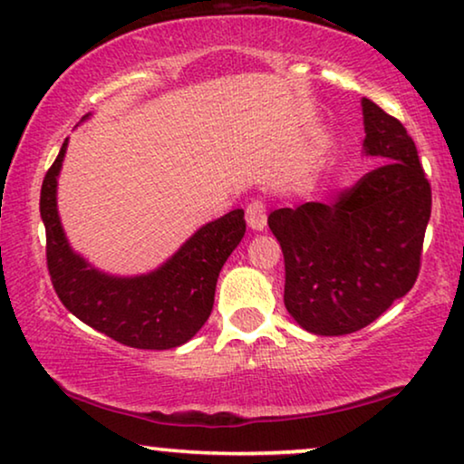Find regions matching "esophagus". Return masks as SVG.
I'll return each instance as SVG.
<instances>
[{
    "label": "esophagus",
    "instance_id": "1",
    "mask_svg": "<svg viewBox=\"0 0 464 464\" xmlns=\"http://www.w3.org/2000/svg\"><path fill=\"white\" fill-rule=\"evenodd\" d=\"M245 219L251 230H264L266 227V202L251 200L245 208Z\"/></svg>",
    "mask_w": 464,
    "mask_h": 464
}]
</instances>
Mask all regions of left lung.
<instances>
[{"label": "left lung", "mask_w": 464, "mask_h": 464, "mask_svg": "<svg viewBox=\"0 0 464 464\" xmlns=\"http://www.w3.org/2000/svg\"><path fill=\"white\" fill-rule=\"evenodd\" d=\"M362 114L364 151L383 164L334 200L268 215L284 251L285 309L313 334L369 326L420 273L432 196L416 142L375 102L364 98Z\"/></svg>", "instance_id": "left-lung-1"}]
</instances>
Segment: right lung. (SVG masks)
<instances>
[{
	"label": "right lung",
	"mask_w": 464,
	"mask_h": 464,
	"mask_svg": "<svg viewBox=\"0 0 464 464\" xmlns=\"http://www.w3.org/2000/svg\"><path fill=\"white\" fill-rule=\"evenodd\" d=\"M62 144L40 191L46 266L59 300L87 326L136 350H172L208 320L219 270L245 237L243 208L202 226L164 266L140 276H111L72 251L57 213Z\"/></svg>",
	"instance_id": "obj_1"
}]
</instances>
